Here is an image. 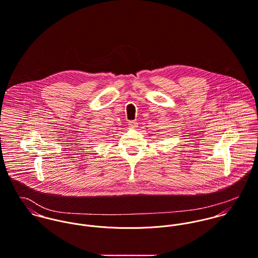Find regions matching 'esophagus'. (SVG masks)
<instances>
[{"mask_svg":"<svg viewBox=\"0 0 258 258\" xmlns=\"http://www.w3.org/2000/svg\"><path fill=\"white\" fill-rule=\"evenodd\" d=\"M127 124H128V126H130L131 128H136V127H138V122H137L136 120H130Z\"/></svg>","mask_w":258,"mask_h":258,"instance_id":"obj_1","label":"esophagus"}]
</instances>
